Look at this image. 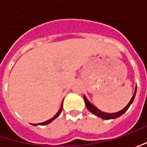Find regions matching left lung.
<instances>
[{"instance_id": "obj_1", "label": "left lung", "mask_w": 147, "mask_h": 147, "mask_svg": "<svg viewBox=\"0 0 147 147\" xmlns=\"http://www.w3.org/2000/svg\"><path fill=\"white\" fill-rule=\"evenodd\" d=\"M136 92H137V88L135 89V92L133 94V97L131 99V100L129 101V103H128L123 110H121L120 111H118V112H116V113H111V114H110V113H105V112H103V111H101V110H98L95 105H93L92 104V103L88 100L85 96H83V98H84V101H85L86 106H87L88 110H89L90 112H92V113L94 114L95 115L98 116V117L103 119H116V118L121 116L123 114H124V113L127 111V109H128L129 106H130V105L133 103L134 97H135V95H136Z\"/></svg>"}]
</instances>
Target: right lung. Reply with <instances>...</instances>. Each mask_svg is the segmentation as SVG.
<instances>
[{
    "label": "right lung",
    "mask_w": 147,
    "mask_h": 147,
    "mask_svg": "<svg viewBox=\"0 0 147 147\" xmlns=\"http://www.w3.org/2000/svg\"><path fill=\"white\" fill-rule=\"evenodd\" d=\"M62 106H63V103H62V105H61V106H60V108H59V111L57 112V114L55 115L54 116L53 118H51V119H50L49 120H47V121H45L43 122V123H38V124H36V123H32V125H34V126H36V125H47V124H48V123H50L51 122H52L55 119H56L58 116L59 115V114L61 113V110H62Z\"/></svg>",
    "instance_id": "right-lung-1"
}]
</instances>
